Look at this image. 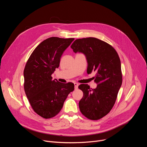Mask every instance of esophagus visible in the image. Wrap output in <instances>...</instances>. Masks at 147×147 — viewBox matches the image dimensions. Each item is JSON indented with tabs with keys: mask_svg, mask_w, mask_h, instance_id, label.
<instances>
[{
	"mask_svg": "<svg viewBox=\"0 0 147 147\" xmlns=\"http://www.w3.org/2000/svg\"><path fill=\"white\" fill-rule=\"evenodd\" d=\"M74 88H75V90L78 89V83H77V82H74Z\"/></svg>",
	"mask_w": 147,
	"mask_h": 147,
	"instance_id": "obj_1",
	"label": "esophagus"
}]
</instances>
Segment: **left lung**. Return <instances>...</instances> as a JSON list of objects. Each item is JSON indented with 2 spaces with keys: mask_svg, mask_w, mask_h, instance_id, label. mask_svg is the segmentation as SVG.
I'll return each mask as SVG.
<instances>
[{
  "mask_svg": "<svg viewBox=\"0 0 147 147\" xmlns=\"http://www.w3.org/2000/svg\"><path fill=\"white\" fill-rule=\"evenodd\" d=\"M74 52L86 56L87 73L96 71L94 77L97 87L90 88L88 84H80L83 92L79 102L81 113L90 120H99L106 116L115 103L122 84L121 62L116 50L109 44L96 38L77 39L71 46Z\"/></svg>",
  "mask_w": 147,
  "mask_h": 147,
  "instance_id": "1",
  "label": "left lung"
}]
</instances>
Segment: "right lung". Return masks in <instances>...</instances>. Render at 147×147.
<instances>
[{"instance_id":"1","label":"right lung","mask_w":147,"mask_h":147,"mask_svg":"<svg viewBox=\"0 0 147 147\" xmlns=\"http://www.w3.org/2000/svg\"><path fill=\"white\" fill-rule=\"evenodd\" d=\"M74 38H49L39 44L28 59L24 70V88L34 112L44 119L57 115L70 92L72 82L52 80L60 57Z\"/></svg>"}]
</instances>
